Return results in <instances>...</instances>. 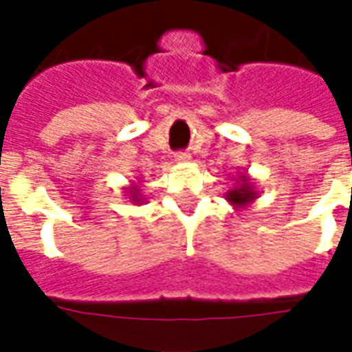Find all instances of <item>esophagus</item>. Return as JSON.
<instances>
[{"instance_id":"esophagus-1","label":"esophagus","mask_w":352,"mask_h":352,"mask_svg":"<svg viewBox=\"0 0 352 352\" xmlns=\"http://www.w3.org/2000/svg\"><path fill=\"white\" fill-rule=\"evenodd\" d=\"M175 162H179V164H186V162H190V154H188V153H177L175 154Z\"/></svg>"}]
</instances>
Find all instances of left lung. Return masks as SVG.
<instances>
[{
  "label": "left lung",
  "instance_id": "left-lung-1",
  "mask_svg": "<svg viewBox=\"0 0 352 352\" xmlns=\"http://www.w3.org/2000/svg\"><path fill=\"white\" fill-rule=\"evenodd\" d=\"M256 194H258V192L254 190L251 179L247 175H241L239 177V181H237V186H234V188L226 194V199H228L234 207H245L256 199Z\"/></svg>",
  "mask_w": 352,
  "mask_h": 352
}]
</instances>
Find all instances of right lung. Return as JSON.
Instances as JSON below:
<instances>
[{"mask_svg":"<svg viewBox=\"0 0 352 352\" xmlns=\"http://www.w3.org/2000/svg\"><path fill=\"white\" fill-rule=\"evenodd\" d=\"M128 196H130V199L133 201V204H141V201H143V199H141V194H139L138 186H130V194H128Z\"/></svg>","mask_w":352,"mask_h":352,"instance_id":"right-lung-1","label":"right lung"}]
</instances>
